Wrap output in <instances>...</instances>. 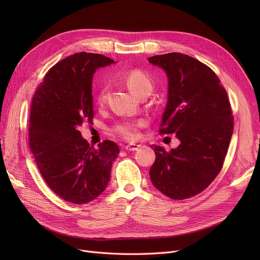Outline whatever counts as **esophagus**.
<instances>
[{
	"label": "esophagus",
	"mask_w": 260,
	"mask_h": 260,
	"mask_svg": "<svg viewBox=\"0 0 260 260\" xmlns=\"http://www.w3.org/2000/svg\"><path fill=\"white\" fill-rule=\"evenodd\" d=\"M140 144H128L125 146L126 151H137L138 148H140Z\"/></svg>",
	"instance_id": "esophagus-1"
}]
</instances>
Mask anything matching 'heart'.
Returning <instances> with one entry per match:
<instances>
[{
  "label": "heart",
  "mask_w": 260,
  "mask_h": 260,
  "mask_svg": "<svg viewBox=\"0 0 260 260\" xmlns=\"http://www.w3.org/2000/svg\"><path fill=\"white\" fill-rule=\"evenodd\" d=\"M124 81L132 92L137 95V97L143 93H151V91L153 90L152 79L140 70H133L128 72L124 77ZM106 94L107 88L103 87L99 91L97 98V101L100 105H103L105 103ZM145 125L146 121L144 119H127L116 123L115 126L113 127V131L123 139L127 141H136L140 138V129Z\"/></svg>",
  "instance_id": "1"
}]
</instances>
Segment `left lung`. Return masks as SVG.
Listing matches in <instances>:
<instances>
[{"label":"left lung","mask_w":260,"mask_h":260,"mask_svg":"<svg viewBox=\"0 0 260 260\" xmlns=\"http://www.w3.org/2000/svg\"><path fill=\"white\" fill-rule=\"evenodd\" d=\"M165 70L168 104L160 134H175L177 148L152 145L156 160L149 170L162 194L183 200L206 189L222 169L234 128L226 90L209 66L180 52L147 59Z\"/></svg>","instance_id":"1"}]
</instances>
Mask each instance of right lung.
<instances>
[{"instance_id":"1","label":"right lung","mask_w":260,"mask_h":260,"mask_svg":"<svg viewBox=\"0 0 260 260\" xmlns=\"http://www.w3.org/2000/svg\"><path fill=\"white\" fill-rule=\"evenodd\" d=\"M114 63L99 53L72 54L50 68L32 98L30 151L53 193L75 204L87 203L104 192L120 153L111 140L98 148L90 146L78 131L83 123L92 124V75Z\"/></svg>"}]
</instances>
